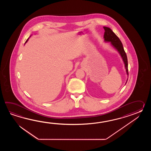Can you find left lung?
Returning <instances> with one entry per match:
<instances>
[{
  "label": "left lung",
  "instance_id": "left-lung-1",
  "mask_svg": "<svg viewBox=\"0 0 151 151\" xmlns=\"http://www.w3.org/2000/svg\"><path fill=\"white\" fill-rule=\"evenodd\" d=\"M105 30V33L104 35V38L105 42H111V45L116 48V50L119 52L121 57H122V60L125 64L126 73L128 75V61H127V57L126 52L123 47V45L122 42L119 39L117 35L113 32L111 29L107 27H104ZM128 80V79H127ZM127 83V82H126Z\"/></svg>",
  "mask_w": 151,
  "mask_h": 151
}]
</instances>
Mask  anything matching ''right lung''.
<instances>
[{"label": "right lung", "mask_w": 151, "mask_h": 151, "mask_svg": "<svg viewBox=\"0 0 151 151\" xmlns=\"http://www.w3.org/2000/svg\"><path fill=\"white\" fill-rule=\"evenodd\" d=\"M28 40H29V38L27 39V40H26V42H25V43L26 42H27V41H28Z\"/></svg>", "instance_id": "1"}]
</instances>
